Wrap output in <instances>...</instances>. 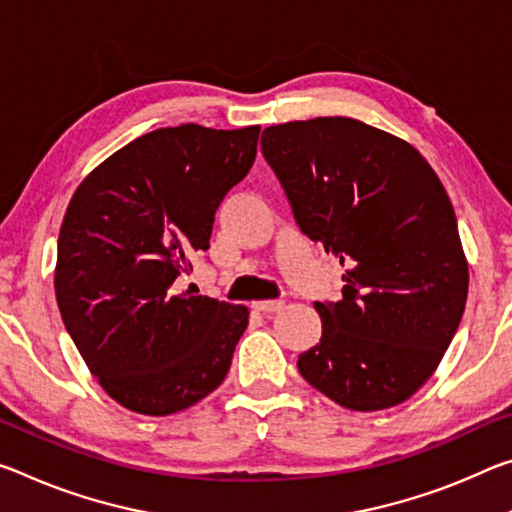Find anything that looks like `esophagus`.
<instances>
[{"instance_id": "esophagus-1", "label": "esophagus", "mask_w": 512, "mask_h": 512, "mask_svg": "<svg viewBox=\"0 0 512 512\" xmlns=\"http://www.w3.org/2000/svg\"><path fill=\"white\" fill-rule=\"evenodd\" d=\"M285 307V300H255L253 310L262 314H275Z\"/></svg>"}]
</instances>
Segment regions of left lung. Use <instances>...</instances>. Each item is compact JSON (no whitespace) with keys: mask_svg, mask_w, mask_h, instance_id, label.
Wrapping results in <instances>:
<instances>
[{"mask_svg":"<svg viewBox=\"0 0 512 512\" xmlns=\"http://www.w3.org/2000/svg\"><path fill=\"white\" fill-rule=\"evenodd\" d=\"M262 152L300 232L348 264L342 300L314 303L307 383L348 410H385L433 376L460 326L469 271L440 177L396 136L353 118L266 127Z\"/></svg>","mask_w":512,"mask_h":512,"instance_id":"8db88e82","label":"left lung"}]
</instances>
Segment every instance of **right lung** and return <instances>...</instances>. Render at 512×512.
Listing matches in <instances>:
<instances>
[{"instance_id":"1","label":"right lung","mask_w":512,"mask_h":512,"mask_svg":"<svg viewBox=\"0 0 512 512\" xmlns=\"http://www.w3.org/2000/svg\"><path fill=\"white\" fill-rule=\"evenodd\" d=\"M259 125H180L143 134L72 196L54 291L72 342L113 401L139 415L191 408L223 383L248 307L177 294L189 255L257 154Z\"/></svg>"}]
</instances>
